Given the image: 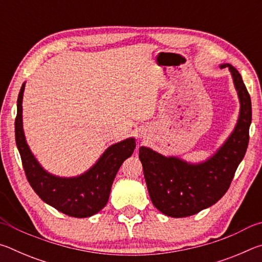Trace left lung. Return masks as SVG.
<instances>
[{
  "mask_svg": "<svg viewBox=\"0 0 262 262\" xmlns=\"http://www.w3.org/2000/svg\"><path fill=\"white\" fill-rule=\"evenodd\" d=\"M228 67L236 88L241 110L237 125L222 147L205 162L188 163L140 148V161L152 205L164 215L187 217L209 208L227 193L248 145L252 121L251 97L238 70Z\"/></svg>",
  "mask_w": 262,
  "mask_h": 262,
  "instance_id": "left-lung-1",
  "label": "left lung"
}]
</instances>
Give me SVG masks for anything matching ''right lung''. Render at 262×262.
I'll return each mask as SVG.
<instances>
[{
	"label": "right lung",
	"instance_id": "obj_1",
	"mask_svg": "<svg viewBox=\"0 0 262 262\" xmlns=\"http://www.w3.org/2000/svg\"><path fill=\"white\" fill-rule=\"evenodd\" d=\"M25 83L17 99L15 120L16 144L28 181L38 196L47 205L63 214L84 219L97 214L108 201L111 187L119 168L136 147L134 137L114 143L105 150L94 166L86 172L72 178H62L43 170L31 152L23 129V94Z\"/></svg>",
	"mask_w": 262,
	"mask_h": 262
}]
</instances>
